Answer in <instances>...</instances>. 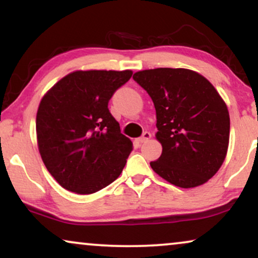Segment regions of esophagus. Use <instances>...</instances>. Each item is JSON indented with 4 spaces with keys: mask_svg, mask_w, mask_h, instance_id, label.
I'll list each match as a JSON object with an SVG mask.
<instances>
[{
    "mask_svg": "<svg viewBox=\"0 0 258 258\" xmlns=\"http://www.w3.org/2000/svg\"><path fill=\"white\" fill-rule=\"evenodd\" d=\"M150 137H151V134L149 133V132H144L143 134H142V136L140 137V142L141 143H143V142H147L148 140H150Z\"/></svg>",
    "mask_w": 258,
    "mask_h": 258,
    "instance_id": "34e87169",
    "label": "esophagus"
}]
</instances>
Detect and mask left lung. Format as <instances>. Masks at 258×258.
<instances>
[{"label":"left lung","mask_w":258,"mask_h":258,"mask_svg":"<svg viewBox=\"0 0 258 258\" xmlns=\"http://www.w3.org/2000/svg\"><path fill=\"white\" fill-rule=\"evenodd\" d=\"M133 79L156 109L162 155L150 162L162 178L179 188L209 181L227 156L230 117L225 102L201 74L183 68L148 69Z\"/></svg>","instance_id":"obj_1"}]
</instances>
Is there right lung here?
<instances>
[{"mask_svg":"<svg viewBox=\"0 0 258 258\" xmlns=\"http://www.w3.org/2000/svg\"><path fill=\"white\" fill-rule=\"evenodd\" d=\"M132 70H77L42 97L36 115L42 161L58 184L88 195L121 175L133 142L121 134L108 103Z\"/></svg>","mask_w":258,"mask_h":258,"instance_id":"add662e5","label":"right lung"}]
</instances>
